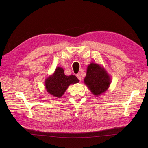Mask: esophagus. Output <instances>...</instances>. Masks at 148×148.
<instances>
[{
    "label": "esophagus",
    "mask_w": 148,
    "mask_h": 148,
    "mask_svg": "<svg viewBox=\"0 0 148 148\" xmlns=\"http://www.w3.org/2000/svg\"><path fill=\"white\" fill-rule=\"evenodd\" d=\"M77 77L78 78V79L79 80V81H81V80H82V77H81V75H80V73H78L77 75Z\"/></svg>",
    "instance_id": "obj_1"
}]
</instances>
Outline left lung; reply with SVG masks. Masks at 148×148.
I'll use <instances>...</instances> for the list:
<instances>
[{"instance_id": "8db88e82", "label": "left lung", "mask_w": 148, "mask_h": 148, "mask_svg": "<svg viewBox=\"0 0 148 148\" xmlns=\"http://www.w3.org/2000/svg\"><path fill=\"white\" fill-rule=\"evenodd\" d=\"M84 82L92 93L99 96L109 88L110 79L104 69L97 64L91 63L88 66Z\"/></svg>"}]
</instances>
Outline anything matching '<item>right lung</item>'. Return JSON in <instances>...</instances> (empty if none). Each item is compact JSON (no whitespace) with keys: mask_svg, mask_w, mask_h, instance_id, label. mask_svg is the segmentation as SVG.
<instances>
[{"mask_svg":"<svg viewBox=\"0 0 148 148\" xmlns=\"http://www.w3.org/2000/svg\"><path fill=\"white\" fill-rule=\"evenodd\" d=\"M79 82L78 79L75 75L66 76L61 67H57L53 75L46 80V88L47 91L52 96L60 97L64 95L70 84Z\"/></svg>","mask_w":148,"mask_h":148,"instance_id":"right-lung-1","label":"right lung"}]
</instances>
